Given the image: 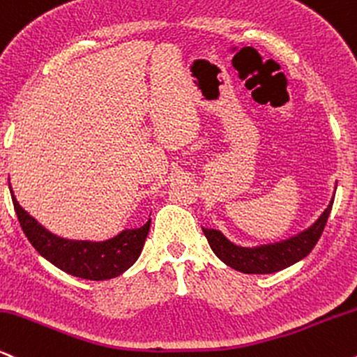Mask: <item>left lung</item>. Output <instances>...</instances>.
<instances>
[{
  "label": "left lung",
  "mask_w": 357,
  "mask_h": 357,
  "mask_svg": "<svg viewBox=\"0 0 357 357\" xmlns=\"http://www.w3.org/2000/svg\"><path fill=\"white\" fill-rule=\"evenodd\" d=\"M333 204L334 199L311 227L275 244L241 247L230 242L220 230L205 227H202V230L213 254L229 267L244 274H272V272H279L292 264L303 261L305 255H309L326 227Z\"/></svg>",
  "instance_id": "obj_1"
}]
</instances>
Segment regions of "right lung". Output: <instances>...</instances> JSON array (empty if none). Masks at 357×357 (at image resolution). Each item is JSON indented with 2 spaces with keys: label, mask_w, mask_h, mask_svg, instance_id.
Masks as SVG:
<instances>
[{
  "label": "right lung",
  "mask_w": 357,
  "mask_h": 357,
  "mask_svg": "<svg viewBox=\"0 0 357 357\" xmlns=\"http://www.w3.org/2000/svg\"><path fill=\"white\" fill-rule=\"evenodd\" d=\"M11 199L21 229L38 254L66 274L88 280L119 278L130 269L140 257L152 222L149 219L142 227L121 230L108 241H71L46 230L35 217L21 207L13 195V190Z\"/></svg>",
  "instance_id": "right-lung-1"
}]
</instances>
